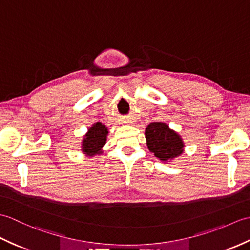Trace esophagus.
<instances>
[{"mask_svg": "<svg viewBox=\"0 0 250 250\" xmlns=\"http://www.w3.org/2000/svg\"><path fill=\"white\" fill-rule=\"evenodd\" d=\"M125 124H129V121H128V122H125Z\"/></svg>", "mask_w": 250, "mask_h": 250, "instance_id": "esophagus-1", "label": "esophagus"}]
</instances>
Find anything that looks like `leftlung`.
I'll list each match as a JSON object with an SVG mask.
<instances>
[{
    "label": "left lung",
    "mask_w": 250,
    "mask_h": 250,
    "mask_svg": "<svg viewBox=\"0 0 250 250\" xmlns=\"http://www.w3.org/2000/svg\"><path fill=\"white\" fill-rule=\"evenodd\" d=\"M145 137L148 149L162 162L172 161L184 152L182 136L166 122H150L145 129Z\"/></svg>",
    "instance_id": "obj_1"
}]
</instances>
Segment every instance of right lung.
<instances>
[{"label": "right lung", "instance_id": "1", "mask_svg": "<svg viewBox=\"0 0 250 250\" xmlns=\"http://www.w3.org/2000/svg\"><path fill=\"white\" fill-rule=\"evenodd\" d=\"M109 131L102 122H94L83 135L81 143V150L86 157L92 158L103 153V147L107 141Z\"/></svg>", "mask_w": 250, "mask_h": 250}]
</instances>
